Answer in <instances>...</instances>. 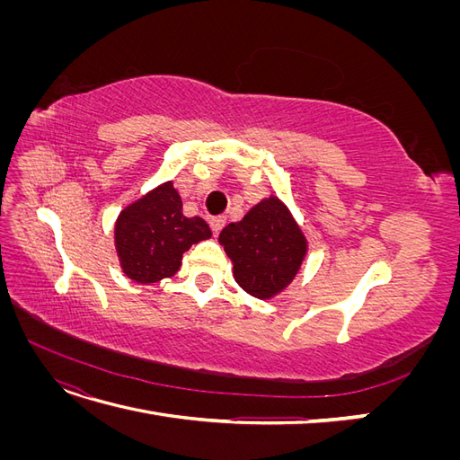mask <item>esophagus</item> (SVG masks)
<instances>
[{"label":"esophagus","instance_id":"esophagus-1","mask_svg":"<svg viewBox=\"0 0 460 460\" xmlns=\"http://www.w3.org/2000/svg\"><path fill=\"white\" fill-rule=\"evenodd\" d=\"M225 225H226V218L225 217H213L211 218V228H213L215 234H218L222 228H225Z\"/></svg>","mask_w":460,"mask_h":460}]
</instances>
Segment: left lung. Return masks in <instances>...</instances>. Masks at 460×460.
Masks as SVG:
<instances>
[{
	"label": "left lung",
	"instance_id": "1",
	"mask_svg": "<svg viewBox=\"0 0 460 460\" xmlns=\"http://www.w3.org/2000/svg\"><path fill=\"white\" fill-rule=\"evenodd\" d=\"M234 278L249 296L272 299L284 291L307 255V238L282 199L270 196L218 235Z\"/></svg>",
	"mask_w": 460,
	"mask_h": 460
}]
</instances>
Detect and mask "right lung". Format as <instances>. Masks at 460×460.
Returning <instances> with one entry per match:
<instances>
[{"mask_svg": "<svg viewBox=\"0 0 460 460\" xmlns=\"http://www.w3.org/2000/svg\"><path fill=\"white\" fill-rule=\"evenodd\" d=\"M211 238L201 217H186L172 182L124 207L115 222V247L122 272L137 284L171 278L193 243Z\"/></svg>", "mask_w": 460, "mask_h": 460, "instance_id": "obj_1", "label": "right lung"}]
</instances>
